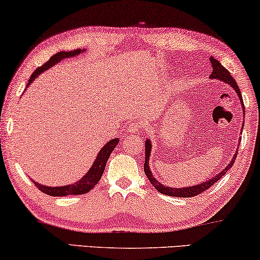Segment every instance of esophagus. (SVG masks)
<instances>
[{
	"instance_id": "1",
	"label": "esophagus",
	"mask_w": 260,
	"mask_h": 260,
	"mask_svg": "<svg viewBox=\"0 0 260 260\" xmlns=\"http://www.w3.org/2000/svg\"><path fill=\"white\" fill-rule=\"evenodd\" d=\"M138 130H140V124L138 123H130L129 126H127V131H129L130 134L137 133Z\"/></svg>"
}]
</instances>
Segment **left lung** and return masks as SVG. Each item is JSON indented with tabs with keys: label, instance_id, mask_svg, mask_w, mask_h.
Wrapping results in <instances>:
<instances>
[{
	"label": "left lung",
	"instance_id": "1",
	"mask_svg": "<svg viewBox=\"0 0 260 260\" xmlns=\"http://www.w3.org/2000/svg\"><path fill=\"white\" fill-rule=\"evenodd\" d=\"M210 62H211V68H212V72H211V75L209 76V79L211 80H218L221 81V82H224L229 85L235 90V93L238 94L239 99H240V103L241 105H244V101H242V96H241V92L240 89H239L238 87V83L235 82V80L233 77L231 76V74L227 69L224 68L222 64L218 62L216 58H214V57H210ZM242 109H244V106H242ZM244 116H245V111H244ZM240 144V143H239ZM150 153H151V142L149 138H147L146 140V161H144V173H146L147 178L149 179V181L151 183V185L156 188L157 191L160 192V193H164V194H167V196H171V197H192V196H197V194H200L201 192H203L205 190H208L209 187L211 186V185H214L216 183L217 180H220L223 175L227 173V171L233 166L234 161H235V157H237V154H238V150L235 151L233 159L231 160V162H229L225 168L223 170L220 171V173H217L215 177H211L210 179H208L207 181H203V183L201 184H196V185H192V186H186V187H171V186H167V185H164L161 184L160 181L156 180V178L154 177L153 173H151L150 171V167H149V157H150Z\"/></svg>",
	"mask_w": 260,
	"mask_h": 260
}]
</instances>
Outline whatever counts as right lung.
<instances>
[{"instance_id": "1", "label": "right lung", "mask_w": 260, "mask_h": 260, "mask_svg": "<svg viewBox=\"0 0 260 260\" xmlns=\"http://www.w3.org/2000/svg\"><path fill=\"white\" fill-rule=\"evenodd\" d=\"M86 52V50H74V51H60L57 52L53 55L51 58H50L48 62H46L44 66L39 67L35 70V73L32 74L31 77H29L28 83H27V87H28L31 83L35 81L37 77L48 70L50 68H52L53 66L57 63H59L60 60L66 59V58H72V57H76L79 56L80 53ZM26 87V88H27ZM119 142V138H112L107 142L105 146L101 148L99 153H98L95 160L90 166L89 171L86 172V174L83 175L81 179H79L76 183L73 184H68V185H63V186H46V185L39 184L38 181L32 180L33 183L36 184V186L39 188L40 191H43L44 193L49 194V196H53V197H59V196H68V194H82V193H87L90 190H93V187L99 183L101 175L104 173V170H105L106 162L109 160L111 153H112L114 148Z\"/></svg>"}]
</instances>
